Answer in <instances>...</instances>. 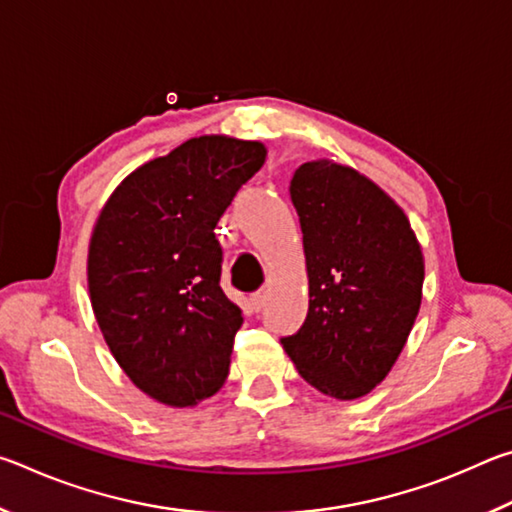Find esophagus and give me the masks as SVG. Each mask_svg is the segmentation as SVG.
I'll return each instance as SVG.
<instances>
[{"label":"esophagus","mask_w":512,"mask_h":512,"mask_svg":"<svg viewBox=\"0 0 512 512\" xmlns=\"http://www.w3.org/2000/svg\"><path fill=\"white\" fill-rule=\"evenodd\" d=\"M250 302H253V307L259 311V309H262L264 305H266V291H262V289H259V291H255L253 293V296H250Z\"/></svg>","instance_id":"obj_1"}]
</instances>
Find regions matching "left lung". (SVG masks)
I'll return each mask as SVG.
<instances>
[{
  "label": "left lung",
  "mask_w": 512,
  "mask_h": 512,
  "mask_svg": "<svg viewBox=\"0 0 512 512\" xmlns=\"http://www.w3.org/2000/svg\"><path fill=\"white\" fill-rule=\"evenodd\" d=\"M289 192L309 311L298 334L282 339L284 352L320 393L357 400L386 379L418 318L422 248L402 207L357 169L305 162Z\"/></svg>",
  "instance_id": "obj_1"
}]
</instances>
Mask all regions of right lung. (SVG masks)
Instances as JSON below:
<instances>
[{
    "label": "right lung",
    "instance_id": "obj_1",
    "mask_svg": "<svg viewBox=\"0 0 512 512\" xmlns=\"http://www.w3.org/2000/svg\"><path fill=\"white\" fill-rule=\"evenodd\" d=\"M266 146L201 135L121 180L94 223L90 302L112 357L155 402L194 406L223 386L244 323L221 289L216 223Z\"/></svg>",
    "mask_w": 512,
    "mask_h": 512
}]
</instances>
